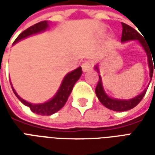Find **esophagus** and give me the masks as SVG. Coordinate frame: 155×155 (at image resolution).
Listing matches in <instances>:
<instances>
[{"mask_svg": "<svg viewBox=\"0 0 155 155\" xmlns=\"http://www.w3.org/2000/svg\"><path fill=\"white\" fill-rule=\"evenodd\" d=\"M81 67H82V71H83V72H84V73H85V72H88V71H90V70L91 69V62H89V61L84 62V63H83V64H82Z\"/></svg>", "mask_w": 155, "mask_h": 155, "instance_id": "1", "label": "esophagus"}]
</instances>
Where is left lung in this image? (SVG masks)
Returning <instances> with one entry per match:
<instances>
[{
    "instance_id": "8db88e82",
    "label": "left lung",
    "mask_w": 155,
    "mask_h": 155,
    "mask_svg": "<svg viewBox=\"0 0 155 155\" xmlns=\"http://www.w3.org/2000/svg\"><path fill=\"white\" fill-rule=\"evenodd\" d=\"M121 25H122V28H123L121 42L125 43V42L130 41H137L140 43L141 47L145 51L147 58H148V65H149V69H150V81H151L153 71L155 73V54L153 55V53L150 51V46L148 45V43H146V41L143 40L142 35H140L136 30H134L131 26L124 24L123 22L121 23ZM152 58L153 59V60H152ZM153 61H154L153 63ZM153 67H155L154 69H153ZM94 69L97 71L98 73H100L99 64H96L94 66ZM147 89H148V86L140 94H138L137 96L132 98V99H129V100H121V99L112 98L105 93L103 84H102L101 76L99 75V81H98V84L95 88V94H96V96L99 99V101H101V104L108 109L114 111H127L135 107L137 104L140 103L146 93Z\"/></svg>"
}]
</instances>
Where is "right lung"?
<instances>
[{"label":"right lung","instance_id":"right-lung-1","mask_svg":"<svg viewBox=\"0 0 155 155\" xmlns=\"http://www.w3.org/2000/svg\"><path fill=\"white\" fill-rule=\"evenodd\" d=\"M49 27H50V23L48 21H44L36 23L34 25L29 27L28 29H26L22 33H21L18 35V37L15 39L13 45L16 44L17 42L27 38L29 36H31V35L45 31L46 30H48ZM81 74H82V70H81V66L74 70V71L69 72L68 74H65V76L64 77L61 85H60V88L58 89L57 92L55 93L54 96L46 102L41 103V104H32L28 101H25L24 99H22L20 95H18L16 91H15V89L13 88L12 82L11 81L10 82H11L12 91L14 92V94H15V96L18 98L19 101H21L22 104L30 107L31 110L33 113L41 114V115H51V114H54L57 111L60 110L61 108L65 104L68 98H69L71 91H72V89L74 87V84L81 78Z\"/></svg>","mask_w":155,"mask_h":155}]
</instances>
